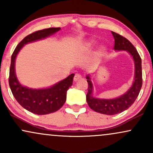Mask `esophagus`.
<instances>
[{
  "label": "esophagus",
  "instance_id": "esophagus-1",
  "mask_svg": "<svg viewBox=\"0 0 153 153\" xmlns=\"http://www.w3.org/2000/svg\"><path fill=\"white\" fill-rule=\"evenodd\" d=\"M81 79H82L81 75L78 74V73L75 75V76H74V80H75V81H78V80H81Z\"/></svg>",
  "mask_w": 153,
  "mask_h": 153
}]
</instances>
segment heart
Here are the masks:
<instances>
[{
  "label": "heart",
  "mask_w": 153,
  "mask_h": 153,
  "mask_svg": "<svg viewBox=\"0 0 153 153\" xmlns=\"http://www.w3.org/2000/svg\"><path fill=\"white\" fill-rule=\"evenodd\" d=\"M95 44H96V41H95L94 39L88 40V41L85 45V48H87V49L91 48V47L94 46ZM104 52H105L104 47H101V48H100L99 50V54H100V55H101V54H103V53H104Z\"/></svg>",
  "instance_id": "b5f03b06"
}]
</instances>
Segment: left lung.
<instances>
[{"mask_svg":"<svg viewBox=\"0 0 153 153\" xmlns=\"http://www.w3.org/2000/svg\"><path fill=\"white\" fill-rule=\"evenodd\" d=\"M115 40L114 50L127 51L132 57L134 64V81L132 85L126 93L114 99H99L94 96V85L90 75L86 76L88 83L86 101L92 110L98 113L106 115H114L122 113L129 108L134 103L140 94L143 85V73H142V59L135 47L129 40L119 34L111 31Z\"/></svg>","mask_w":153,"mask_h":153,"instance_id":"1","label":"left lung"}]
</instances>
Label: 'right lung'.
<instances>
[{
	"instance_id": "right-lung-1",
	"label": "right lung",
	"mask_w": 153,
	"mask_h": 153,
	"mask_svg": "<svg viewBox=\"0 0 153 153\" xmlns=\"http://www.w3.org/2000/svg\"><path fill=\"white\" fill-rule=\"evenodd\" d=\"M60 28H49L39 30L26 36L16 47L11 56L9 72V85L12 94L19 104L31 113L38 115L48 114L57 111L66 101V94L73 85L75 74L45 88H31L24 86L19 81L16 75L15 62L19 52L24 45L44 39L60 30Z\"/></svg>"
}]
</instances>
